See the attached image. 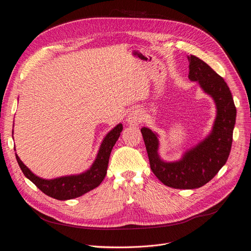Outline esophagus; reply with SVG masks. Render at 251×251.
Wrapping results in <instances>:
<instances>
[{
    "mask_svg": "<svg viewBox=\"0 0 251 251\" xmlns=\"http://www.w3.org/2000/svg\"><path fill=\"white\" fill-rule=\"evenodd\" d=\"M143 120V112L142 110L136 108L132 109L131 111H129V113L126 116V123L130 126H137L140 125V123Z\"/></svg>",
    "mask_w": 251,
    "mask_h": 251,
    "instance_id": "esophagus-1",
    "label": "esophagus"
}]
</instances>
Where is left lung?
I'll return each instance as SVG.
<instances>
[{"label":"left lung","mask_w":251,"mask_h":251,"mask_svg":"<svg viewBox=\"0 0 251 251\" xmlns=\"http://www.w3.org/2000/svg\"><path fill=\"white\" fill-rule=\"evenodd\" d=\"M187 58L189 80L197 82L215 103L216 117L211 131L187 149L180 159L165 161L159 154V135L148 127L141 128L153 173L163 184L179 189L204 185L225 165L236 121V107L224 79L199 57L188 55Z\"/></svg>","instance_id":"obj_1"}]
</instances>
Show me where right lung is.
<instances>
[{
  "label": "right lung",
  "mask_w": 251,
  "mask_h": 251,
  "mask_svg": "<svg viewBox=\"0 0 251 251\" xmlns=\"http://www.w3.org/2000/svg\"><path fill=\"white\" fill-rule=\"evenodd\" d=\"M123 125L119 124L103 138L98 153L89 169L79 173L61 176L53 179H46L35 175L16 154L18 164L26 177L32 181L43 194L58 201H67L79 198L97 187L107 173L109 156L113 146L119 140Z\"/></svg>",
  "instance_id": "obj_1"
}]
</instances>
